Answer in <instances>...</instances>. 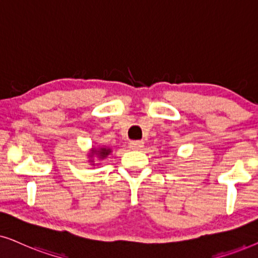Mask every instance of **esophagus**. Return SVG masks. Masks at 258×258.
Returning <instances> with one entry per match:
<instances>
[{
    "label": "esophagus",
    "mask_w": 258,
    "mask_h": 258,
    "mask_svg": "<svg viewBox=\"0 0 258 258\" xmlns=\"http://www.w3.org/2000/svg\"><path fill=\"white\" fill-rule=\"evenodd\" d=\"M130 149L135 151H140L144 149V143L143 142H132L130 144Z\"/></svg>",
    "instance_id": "1"
}]
</instances>
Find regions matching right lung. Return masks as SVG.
<instances>
[{"label": "right lung", "mask_w": 258, "mask_h": 258, "mask_svg": "<svg viewBox=\"0 0 258 258\" xmlns=\"http://www.w3.org/2000/svg\"><path fill=\"white\" fill-rule=\"evenodd\" d=\"M112 152V149H109V147L107 146H92V149L89 150L88 152V163H91V165H93V166H95V165H99L100 163H95L94 161V158L97 157V159L101 161L106 159L109 154H111Z\"/></svg>", "instance_id": "add662e5"}]
</instances>
